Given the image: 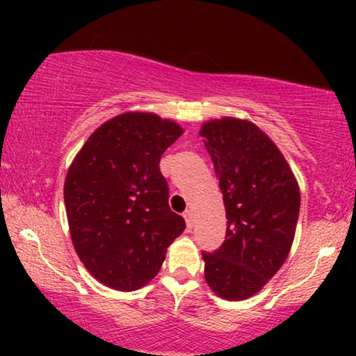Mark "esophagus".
<instances>
[{
  "instance_id": "esophagus-1",
  "label": "esophagus",
  "mask_w": 356,
  "mask_h": 356,
  "mask_svg": "<svg viewBox=\"0 0 356 356\" xmlns=\"http://www.w3.org/2000/svg\"><path fill=\"white\" fill-rule=\"evenodd\" d=\"M183 217H184V220H186L188 230H191V228H193V211H184Z\"/></svg>"
}]
</instances>
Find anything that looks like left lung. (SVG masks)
Instances as JSON below:
<instances>
[{
  "mask_svg": "<svg viewBox=\"0 0 356 356\" xmlns=\"http://www.w3.org/2000/svg\"><path fill=\"white\" fill-rule=\"evenodd\" d=\"M227 212V235L202 252L209 286L225 300L257 293L284 264L300 213V188L267 134L251 121L211 120L201 128Z\"/></svg>",
  "mask_w": 356,
  "mask_h": 356,
  "instance_id": "left-lung-1",
  "label": "left lung"
}]
</instances>
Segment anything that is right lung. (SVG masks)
Returning a JSON list of instances; mask_svg holds the SVG:
<instances>
[{"label":"right lung","instance_id":"add662e5","mask_svg":"<svg viewBox=\"0 0 356 356\" xmlns=\"http://www.w3.org/2000/svg\"><path fill=\"white\" fill-rule=\"evenodd\" d=\"M181 134L175 121L128 111L97 128L67 170L72 245L86 269L110 289L133 291L152 280L186 228L168 206L159 167Z\"/></svg>","mask_w":356,"mask_h":356}]
</instances>
